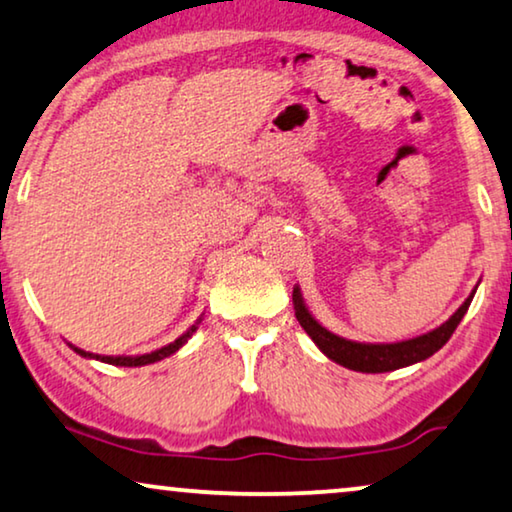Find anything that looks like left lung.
Masks as SVG:
<instances>
[{"label":"left lung","mask_w":512,"mask_h":512,"mask_svg":"<svg viewBox=\"0 0 512 512\" xmlns=\"http://www.w3.org/2000/svg\"><path fill=\"white\" fill-rule=\"evenodd\" d=\"M473 296L475 291L464 300V305H461L445 324L403 342H356L340 338V335L331 333L312 317L310 310L305 307L303 293H300L298 286H293V310H296V319L300 321V326L305 328V333L310 335L314 345H317L331 361L340 363V366H345L349 370H356V373H389V370L412 366V363H419L436 354L438 349L452 338L454 328H457L459 321L464 319Z\"/></svg>","instance_id":"1"}]
</instances>
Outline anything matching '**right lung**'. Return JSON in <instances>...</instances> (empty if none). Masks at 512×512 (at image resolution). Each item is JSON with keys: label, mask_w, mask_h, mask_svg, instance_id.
Wrapping results in <instances>:
<instances>
[{"label": "right lung", "mask_w": 512, "mask_h": 512, "mask_svg": "<svg viewBox=\"0 0 512 512\" xmlns=\"http://www.w3.org/2000/svg\"><path fill=\"white\" fill-rule=\"evenodd\" d=\"M202 319H198L195 321V324L188 328L186 333H181L177 340L174 342H170V345H165V347H160V349H156V352H151V354H139V356H100V354H90V352H83V349H79V347H74V345H69L74 349L76 354L79 356H86V359H97V361H102V363H111V366H125V368H137V366H149V363H156V361H160V359H165V356H170V354H174V352H179L181 347L186 345L188 342V338H191V335L198 331V324H200Z\"/></svg>", "instance_id": "add662e5"}]
</instances>
